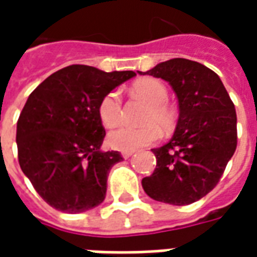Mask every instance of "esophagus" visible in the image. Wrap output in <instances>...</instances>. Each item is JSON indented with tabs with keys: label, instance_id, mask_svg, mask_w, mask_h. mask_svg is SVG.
I'll list each match as a JSON object with an SVG mask.
<instances>
[{
	"label": "esophagus",
	"instance_id": "1",
	"mask_svg": "<svg viewBox=\"0 0 257 257\" xmlns=\"http://www.w3.org/2000/svg\"><path fill=\"white\" fill-rule=\"evenodd\" d=\"M134 153H135V151H123L122 157L125 158V160H126V158H129V157L134 156Z\"/></svg>",
	"mask_w": 257,
	"mask_h": 257
}]
</instances>
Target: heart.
I'll list each match as a JSON object with an SVG mask.
<instances>
[{
	"label": "heart",
	"instance_id": "1",
	"mask_svg": "<svg viewBox=\"0 0 257 257\" xmlns=\"http://www.w3.org/2000/svg\"><path fill=\"white\" fill-rule=\"evenodd\" d=\"M132 89L136 95L150 104L143 118L146 125L139 128L125 125L111 131L107 136V142L114 150L135 151L140 147L154 145L161 139V128L165 132H169L175 128L178 121V114L175 108L167 103L169 96L168 88L160 79H139L138 82H135ZM97 114L106 128H112L121 122L122 100L118 90H110L101 97L97 106Z\"/></svg>",
	"mask_w": 257,
	"mask_h": 257
}]
</instances>
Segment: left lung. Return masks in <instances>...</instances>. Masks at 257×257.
<instances>
[{"mask_svg":"<svg viewBox=\"0 0 257 257\" xmlns=\"http://www.w3.org/2000/svg\"><path fill=\"white\" fill-rule=\"evenodd\" d=\"M169 82L178 96L172 139L153 149L157 167L142 180L146 194L171 205H189L215 189L237 149V114L219 75L189 59H171L146 73Z\"/></svg>","mask_w":257,"mask_h":257,"instance_id":"left-lung-1","label":"left lung"}]
</instances>
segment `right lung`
Segmentation results:
<instances>
[{
	"instance_id": "obj_1",
	"label": "right lung",
	"mask_w": 257,
	"mask_h": 257,
	"mask_svg": "<svg viewBox=\"0 0 257 257\" xmlns=\"http://www.w3.org/2000/svg\"><path fill=\"white\" fill-rule=\"evenodd\" d=\"M135 75L73 64L49 75L29 96L18 119V158L33 187L52 208L81 213L103 202L108 172L122 157L100 150L106 131L97 106Z\"/></svg>"
}]
</instances>
